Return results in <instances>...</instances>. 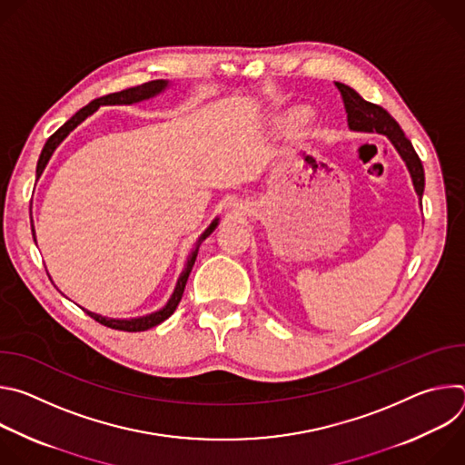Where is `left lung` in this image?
<instances>
[{
	"instance_id": "left-lung-1",
	"label": "left lung",
	"mask_w": 465,
	"mask_h": 465,
	"mask_svg": "<svg viewBox=\"0 0 465 465\" xmlns=\"http://www.w3.org/2000/svg\"><path fill=\"white\" fill-rule=\"evenodd\" d=\"M337 88L341 90V95L344 99V106L348 112V126L353 132H377V134H382L390 140V143L393 145V149L397 151V154L401 156V160L405 162L411 178H412V185L416 194L420 196V203L423 198V189H425V173H423V165L420 156L416 154L411 140L405 136V132L401 130L400 123H397L384 108L364 101L353 88L337 83Z\"/></svg>"
}]
</instances>
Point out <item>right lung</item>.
<instances>
[{
	"label": "right lung",
	"instance_id": "obj_1",
	"mask_svg": "<svg viewBox=\"0 0 465 465\" xmlns=\"http://www.w3.org/2000/svg\"><path fill=\"white\" fill-rule=\"evenodd\" d=\"M169 81L165 79H160V81H151V83H145V84H140V86H134V88H128V90H123V92H115V94H110V95H104V97H99L95 101H92L88 106L81 108L74 117H70L68 121H65L54 134L45 142L44 149H42V154L38 158V165H36V180L42 176L45 165L49 163L53 153L56 151V147L68 138V134L72 130H75L86 117H90L92 114L97 112L99 106H115V104H136V103H142V101H149L160 94H163L167 88H169ZM219 226V217H215L212 221V224L201 233V237L196 239L189 257H187V262L185 267L176 282V287L171 294V298L167 300V303L151 312V314H145V316H138V318H108V316H103V314H97V312H92L88 309H84L94 320H97L99 323L106 325V327H112V329H119V331H128V333H138V331H147L158 323H162L163 320H167L178 307L180 300H182V294H183V289H185V283H187V278L193 271V264L196 261V255H198V248H201V244L215 232V228ZM31 228H33V239L36 242V235H35V224H33V217H31Z\"/></svg>",
	"mask_w": 465,
	"mask_h": 465
}]
</instances>
